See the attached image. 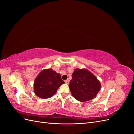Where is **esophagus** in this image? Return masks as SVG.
I'll use <instances>...</instances> for the list:
<instances>
[{"label": "esophagus", "instance_id": "34e87169", "mask_svg": "<svg viewBox=\"0 0 134 134\" xmlns=\"http://www.w3.org/2000/svg\"><path fill=\"white\" fill-rule=\"evenodd\" d=\"M65 83H66V84H69V79H68L65 80Z\"/></svg>", "mask_w": 134, "mask_h": 134}]
</instances>
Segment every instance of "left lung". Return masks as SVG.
I'll return each instance as SVG.
<instances>
[{"label":"left lung","mask_w":134,"mask_h":134,"mask_svg":"<svg viewBox=\"0 0 134 134\" xmlns=\"http://www.w3.org/2000/svg\"><path fill=\"white\" fill-rule=\"evenodd\" d=\"M69 83L72 96L80 102H87L96 97L100 90L99 80L86 69H75Z\"/></svg>","instance_id":"1"}]
</instances>
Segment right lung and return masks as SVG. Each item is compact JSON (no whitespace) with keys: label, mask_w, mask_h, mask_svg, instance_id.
Segmentation results:
<instances>
[{"label":"right lung","mask_w":134,"mask_h":134,"mask_svg":"<svg viewBox=\"0 0 134 134\" xmlns=\"http://www.w3.org/2000/svg\"><path fill=\"white\" fill-rule=\"evenodd\" d=\"M64 83L65 82L60 74L52 69H46L40 72L35 79L34 93L41 98H49L55 94Z\"/></svg>","instance_id":"add662e5"}]
</instances>
